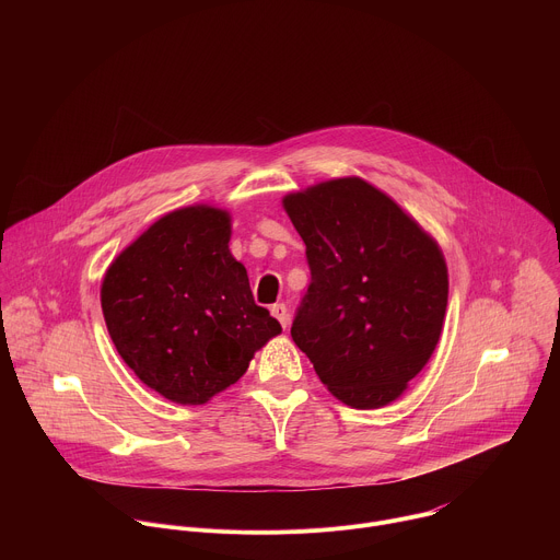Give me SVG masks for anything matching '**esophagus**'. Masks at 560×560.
I'll list each match as a JSON object with an SVG mask.
<instances>
[{
	"label": "esophagus",
	"instance_id": "34e87169",
	"mask_svg": "<svg viewBox=\"0 0 560 560\" xmlns=\"http://www.w3.org/2000/svg\"><path fill=\"white\" fill-rule=\"evenodd\" d=\"M270 312H272V316H277V322L283 326V330L288 328V324H290V314H288V305L285 303H275L272 307H270Z\"/></svg>",
	"mask_w": 560,
	"mask_h": 560
}]
</instances>
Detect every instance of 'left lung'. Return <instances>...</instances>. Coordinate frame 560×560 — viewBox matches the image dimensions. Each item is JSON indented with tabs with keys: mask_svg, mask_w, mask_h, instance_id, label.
I'll return each mask as SVG.
<instances>
[{
	"mask_svg": "<svg viewBox=\"0 0 560 560\" xmlns=\"http://www.w3.org/2000/svg\"><path fill=\"white\" fill-rule=\"evenodd\" d=\"M281 203L312 272L294 343L341 404L396 401L443 332L450 283L436 238L361 177L314 184Z\"/></svg>",
	"mask_w": 560,
	"mask_h": 560,
	"instance_id": "1",
	"label": "left lung"
}]
</instances>
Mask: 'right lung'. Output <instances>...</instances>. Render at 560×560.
<instances>
[{
    "label": "right lung",
    "instance_id": "obj_1",
    "mask_svg": "<svg viewBox=\"0 0 560 560\" xmlns=\"http://www.w3.org/2000/svg\"><path fill=\"white\" fill-rule=\"evenodd\" d=\"M230 234L228 210L177 208L141 232L104 275L102 310L117 352L173 404H208L281 335L277 318L255 303Z\"/></svg>",
    "mask_w": 560,
    "mask_h": 560
}]
</instances>
